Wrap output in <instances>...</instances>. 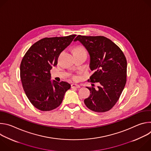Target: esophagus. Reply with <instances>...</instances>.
Instances as JSON below:
<instances>
[{
	"mask_svg": "<svg viewBox=\"0 0 151 151\" xmlns=\"http://www.w3.org/2000/svg\"><path fill=\"white\" fill-rule=\"evenodd\" d=\"M81 87V86L79 85H77V84H72L71 85V88H79Z\"/></svg>",
	"mask_w": 151,
	"mask_h": 151,
	"instance_id": "1",
	"label": "esophagus"
}]
</instances>
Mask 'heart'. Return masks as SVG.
<instances>
[{
	"mask_svg": "<svg viewBox=\"0 0 151 151\" xmlns=\"http://www.w3.org/2000/svg\"><path fill=\"white\" fill-rule=\"evenodd\" d=\"M75 51L86 52V51H85V50H84V48H82V47H78L76 48L75 49V50H74V52H75ZM76 78H76V76H74V77H73V79H76Z\"/></svg>",
	"mask_w": 151,
	"mask_h": 151,
	"instance_id": "1",
	"label": "heart"
}]
</instances>
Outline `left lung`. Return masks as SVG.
Here are the masks:
<instances>
[{
  "mask_svg": "<svg viewBox=\"0 0 151 151\" xmlns=\"http://www.w3.org/2000/svg\"><path fill=\"white\" fill-rule=\"evenodd\" d=\"M79 41L90 56V68L93 74L88 82L91 87L90 96L84 100L90 110L104 112L116 104L127 81V60L122 50L111 40L104 36L78 35L74 41ZM99 85L96 89L93 83Z\"/></svg>",
  "mask_w": 151,
  "mask_h": 151,
  "instance_id": "8db88e82",
  "label": "left lung"
}]
</instances>
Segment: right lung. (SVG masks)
<instances>
[{
  "mask_svg": "<svg viewBox=\"0 0 151 151\" xmlns=\"http://www.w3.org/2000/svg\"><path fill=\"white\" fill-rule=\"evenodd\" d=\"M76 35L45 37L31 46L20 64V78L30 103L42 111L58 107L70 85L51 81L50 70L57 64L60 53L72 42Z\"/></svg>",
  "mask_w": 151,
  "mask_h": 151,
  "instance_id": "right-lung-1",
  "label": "right lung"
}]
</instances>
